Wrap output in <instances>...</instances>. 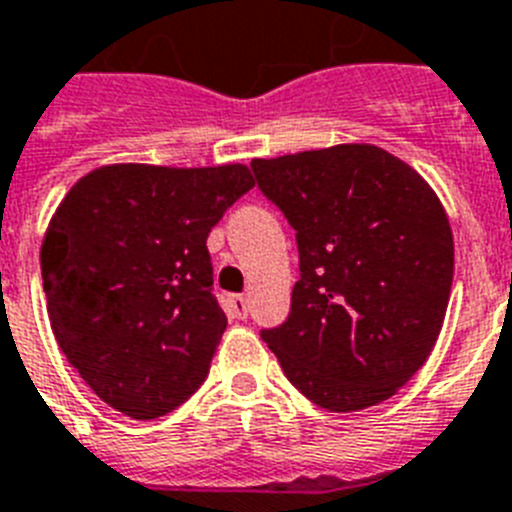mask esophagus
<instances>
[{"label":"esophagus","mask_w":512,"mask_h":512,"mask_svg":"<svg viewBox=\"0 0 512 512\" xmlns=\"http://www.w3.org/2000/svg\"><path fill=\"white\" fill-rule=\"evenodd\" d=\"M227 308H230V313H233L235 318H248V300L243 298V295H230L227 298Z\"/></svg>","instance_id":"34e87169"}]
</instances>
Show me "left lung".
Returning <instances> with one entry per match:
<instances>
[{"label":"left lung","instance_id":"obj_1","mask_svg":"<svg viewBox=\"0 0 512 512\" xmlns=\"http://www.w3.org/2000/svg\"><path fill=\"white\" fill-rule=\"evenodd\" d=\"M251 170L300 256L290 316L261 339L321 409L391 399L430 357L451 298L453 233L440 199L373 144L253 160Z\"/></svg>","mask_w":512,"mask_h":512}]
</instances>
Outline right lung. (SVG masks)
Returning <instances> with one entry per match:
<instances>
[{
    "label": "right lung",
    "mask_w": 512,
    "mask_h": 512,
    "mask_svg": "<svg viewBox=\"0 0 512 512\" xmlns=\"http://www.w3.org/2000/svg\"><path fill=\"white\" fill-rule=\"evenodd\" d=\"M253 189L246 165H106L74 183L41 246L61 352L116 412L157 419L202 386L227 326L207 235Z\"/></svg>",
    "instance_id": "obj_1"
}]
</instances>
